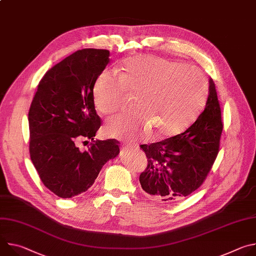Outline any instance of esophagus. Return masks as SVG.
I'll use <instances>...</instances> for the list:
<instances>
[{
  "label": "esophagus",
  "instance_id": "1",
  "mask_svg": "<svg viewBox=\"0 0 256 256\" xmlns=\"http://www.w3.org/2000/svg\"><path fill=\"white\" fill-rule=\"evenodd\" d=\"M122 150L124 151V152H130V151H132V150H134V146H124L122 147Z\"/></svg>",
  "mask_w": 256,
  "mask_h": 256
}]
</instances>
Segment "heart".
<instances>
[{
    "instance_id": "obj_1",
    "label": "heart",
    "mask_w": 256,
    "mask_h": 256,
    "mask_svg": "<svg viewBox=\"0 0 256 256\" xmlns=\"http://www.w3.org/2000/svg\"><path fill=\"white\" fill-rule=\"evenodd\" d=\"M126 94L136 96V112L108 118L104 134L136 140L153 134L163 140L186 130L196 118L206 98V81L194 66L142 54L126 60L120 76L104 70L94 83V103L101 114L116 112Z\"/></svg>"
}]
</instances>
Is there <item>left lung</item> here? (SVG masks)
I'll return each instance as SVG.
<instances>
[{
    "mask_svg": "<svg viewBox=\"0 0 256 256\" xmlns=\"http://www.w3.org/2000/svg\"><path fill=\"white\" fill-rule=\"evenodd\" d=\"M222 130L221 107L210 78L204 110L184 132L140 146L148 158V166L140 175L146 196L172 204L196 190L216 158Z\"/></svg>",
    "mask_w": 256,
    "mask_h": 256,
    "instance_id": "left-lung-1",
    "label": "left lung"
}]
</instances>
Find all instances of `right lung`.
<instances>
[{
  "label": "right lung",
  "instance_id": "add662e5",
  "mask_svg": "<svg viewBox=\"0 0 256 256\" xmlns=\"http://www.w3.org/2000/svg\"><path fill=\"white\" fill-rule=\"evenodd\" d=\"M109 56L96 48L72 54L46 72L31 102L30 158L44 184L60 198L85 192L103 165L120 153L114 138L94 140L101 120L93 87ZM83 139L92 140L84 152L76 146Z\"/></svg>",
  "mask_w": 256,
  "mask_h": 256
}]
</instances>
